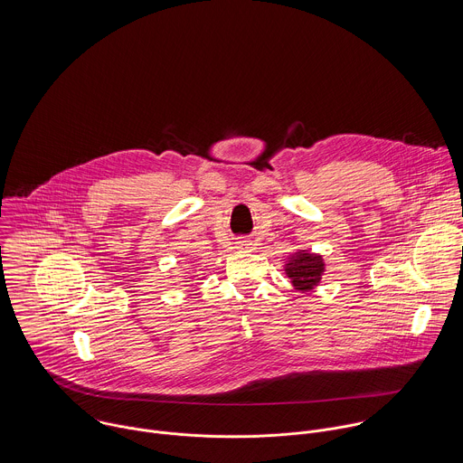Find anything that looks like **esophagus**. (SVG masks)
Here are the masks:
<instances>
[{
  "label": "esophagus",
  "instance_id": "1",
  "mask_svg": "<svg viewBox=\"0 0 463 463\" xmlns=\"http://www.w3.org/2000/svg\"><path fill=\"white\" fill-rule=\"evenodd\" d=\"M235 246H237V250H248L251 244H250V241H237Z\"/></svg>",
  "mask_w": 463,
  "mask_h": 463
}]
</instances>
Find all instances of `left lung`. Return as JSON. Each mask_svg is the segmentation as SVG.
<instances>
[{
    "label": "left lung",
    "instance_id": "obj_1",
    "mask_svg": "<svg viewBox=\"0 0 463 463\" xmlns=\"http://www.w3.org/2000/svg\"><path fill=\"white\" fill-rule=\"evenodd\" d=\"M285 274L296 290L310 292L314 290L325 274V260L317 253L307 250H298L285 262Z\"/></svg>",
    "mask_w": 463,
    "mask_h": 463
}]
</instances>
